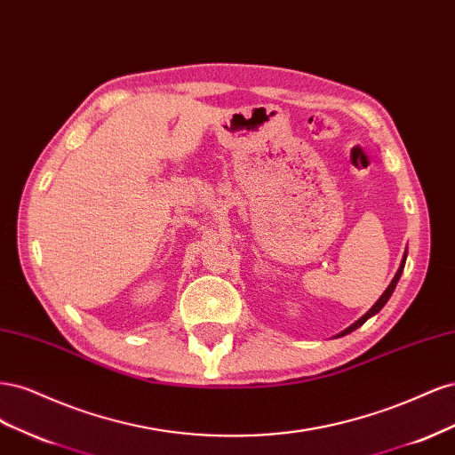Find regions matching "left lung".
Listing matches in <instances>:
<instances>
[{
	"label": "left lung",
	"mask_w": 455,
	"mask_h": 455,
	"mask_svg": "<svg viewBox=\"0 0 455 455\" xmlns=\"http://www.w3.org/2000/svg\"><path fill=\"white\" fill-rule=\"evenodd\" d=\"M404 264H406V254L403 256V261H401V267H398V271H396V275H395V277H393V281H391V284L387 286V288H385V292L379 296V299L376 301V304L374 306H371L370 307V311L368 313H364L363 316H361V319L359 321H356V323H353L349 328H346V330H343V332H339L338 334V338L339 336H346V334H349V332H353V330H356V328H359V326H363L368 319H370V316H374L376 313H379L381 311V307L385 306V304H387V299L391 298V294H393V291H395V286H396V283H398V279H401V275H403V269H404Z\"/></svg>",
	"instance_id": "8db88e82"
}]
</instances>
